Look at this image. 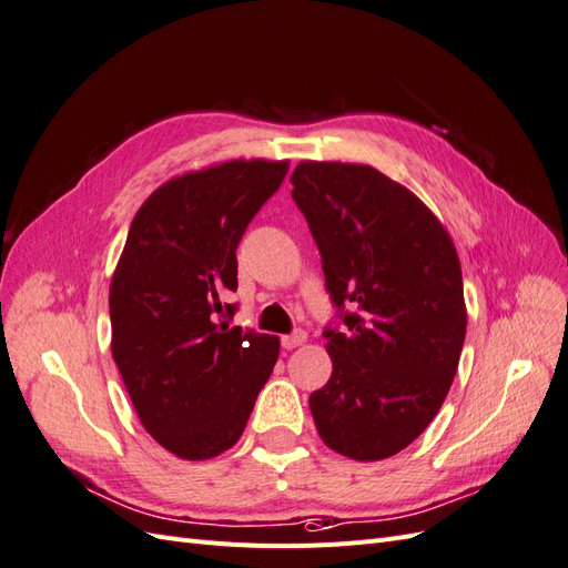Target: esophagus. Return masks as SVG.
<instances>
[{
	"instance_id": "34e87169",
	"label": "esophagus",
	"mask_w": 568,
	"mask_h": 568,
	"mask_svg": "<svg viewBox=\"0 0 568 568\" xmlns=\"http://www.w3.org/2000/svg\"><path fill=\"white\" fill-rule=\"evenodd\" d=\"M304 342H306V333L304 331H295L292 335H283L281 337L283 349H297V346H302Z\"/></svg>"
}]
</instances>
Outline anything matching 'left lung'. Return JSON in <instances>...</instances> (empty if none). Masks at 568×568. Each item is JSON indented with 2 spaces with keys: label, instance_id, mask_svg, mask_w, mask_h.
<instances>
[{
  "label": "left lung",
  "instance_id": "1",
  "mask_svg": "<svg viewBox=\"0 0 568 568\" xmlns=\"http://www.w3.org/2000/svg\"><path fill=\"white\" fill-rule=\"evenodd\" d=\"M290 181L346 325L323 333L333 375L308 396L311 415L327 448L384 460L429 427L457 373L460 260L423 200L371 164L304 160Z\"/></svg>",
  "mask_w": 568,
  "mask_h": 568
}]
</instances>
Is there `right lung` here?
<instances>
[{
	"label": "right lung",
	"mask_w": 568,
	"mask_h": 568,
	"mask_svg": "<svg viewBox=\"0 0 568 568\" xmlns=\"http://www.w3.org/2000/svg\"><path fill=\"white\" fill-rule=\"evenodd\" d=\"M287 160H229L164 181L139 207L111 281V352L143 429L181 460L241 438L281 342L219 323L237 243Z\"/></svg>",
	"instance_id": "right-lung-1"
}]
</instances>
